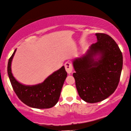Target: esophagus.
<instances>
[{"mask_svg": "<svg viewBox=\"0 0 131 131\" xmlns=\"http://www.w3.org/2000/svg\"><path fill=\"white\" fill-rule=\"evenodd\" d=\"M64 67H65V69L67 71V73L68 74H71L72 72V70H73V68H72V64L70 63L67 62L64 64Z\"/></svg>", "mask_w": 131, "mask_h": 131, "instance_id": "34e87169", "label": "esophagus"}]
</instances>
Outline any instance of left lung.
<instances>
[{"label":"left lung","instance_id":"1","mask_svg":"<svg viewBox=\"0 0 131 131\" xmlns=\"http://www.w3.org/2000/svg\"><path fill=\"white\" fill-rule=\"evenodd\" d=\"M95 36L97 42L85 54L72 60L78 93L90 103L105 100L114 93L123 67V56L114 40L103 33Z\"/></svg>","mask_w":131,"mask_h":131}]
</instances>
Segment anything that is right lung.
Here are the masks:
<instances>
[{
	"mask_svg": "<svg viewBox=\"0 0 131 131\" xmlns=\"http://www.w3.org/2000/svg\"><path fill=\"white\" fill-rule=\"evenodd\" d=\"M16 52V49L8 61V74L16 95L24 103L33 108L47 109L53 107L59 100L67 77L64 66L51 74L41 83L24 85L15 79L11 71V63Z\"/></svg>",
	"mask_w": 131,
	"mask_h": 131,
	"instance_id": "add662e5",
	"label": "right lung"
}]
</instances>
